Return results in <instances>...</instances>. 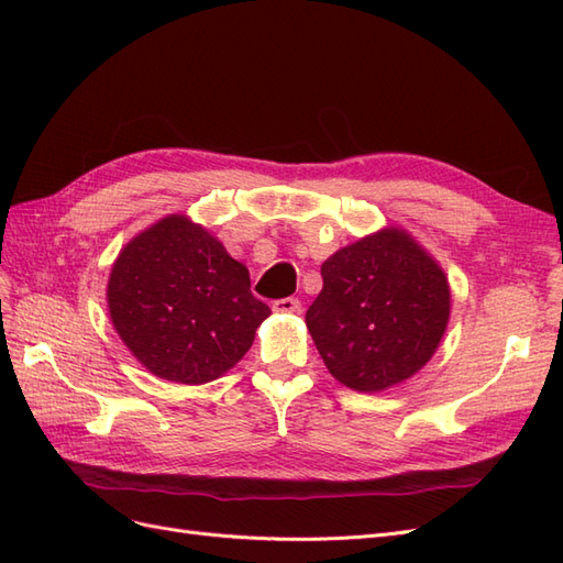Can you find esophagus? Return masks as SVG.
<instances>
[{"mask_svg":"<svg viewBox=\"0 0 563 563\" xmlns=\"http://www.w3.org/2000/svg\"><path fill=\"white\" fill-rule=\"evenodd\" d=\"M272 310H275V312H286V314L300 312V300L298 298H279V300L272 302Z\"/></svg>","mask_w":563,"mask_h":563,"instance_id":"obj_1","label":"esophagus"}]
</instances>
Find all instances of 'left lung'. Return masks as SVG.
Returning <instances> with one entry per match:
<instances>
[{"label":"left lung","instance_id":"obj_1","mask_svg":"<svg viewBox=\"0 0 563 563\" xmlns=\"http://www.w3.org/2000/svg\"><path fill=\"white\" fill-rule=\"evenodd\" d=\"M305 321L331 376L380 391L430 362L451 312L446 275L411 236L383 230L321 265Z\"/></svg>","mask_w":563,"mask_h":563}]
</instances>
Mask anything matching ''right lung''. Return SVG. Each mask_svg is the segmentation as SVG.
I'll return each instance as SVG.
<instances>
[{"instance_id": "1", "label": "right lung", "mask_w": 563, "mask_h": 563, "mask_svg": "<svg viewBox=\"0 0 563 563\" xmlns=\"http://www.w3.org/2000/svg\"><path fill=\"white\" fill-rule=\"evenodd\" d=\"M108 305L135 360L185 385L223 376L269 317L251 294L249 269L183 216L159 220L119 253Z\"/></svg>"}]
</instances>
